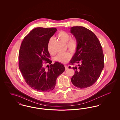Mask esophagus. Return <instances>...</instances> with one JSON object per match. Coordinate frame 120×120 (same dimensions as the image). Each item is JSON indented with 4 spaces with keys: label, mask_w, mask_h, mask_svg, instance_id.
<instances>
[{
    "label": "esophagus",
    "mask_w": 120,
    "mask_h": 120,
    "mask_svg": "<svg viewBox=\"0 0 120 120\" xmlns=\"http://www.w3.org/2000/svg\"><path fill=\"white\" fill-rule=\"evenodd\" d=\"M65 69L66 70H68V66H65Z\"/></svg>",
    "instance_id": "1"
}]
</instances>
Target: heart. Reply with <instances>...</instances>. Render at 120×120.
Wrapping results in <instances>:
<instances>
[{"mask_svg":"<svg viewBox=\"0 0 120 120\" xmlns=\"http://www.w3.org/2000/svg\"><path fill=\"white\" fill-rule=\"evenodd\" d=\"M58 37L63 42L67 43V45L69 49L72 52H75L77 49V42L76 40L74 39H70L71 35L66 31L61 30L57 34ZM52 41V39H51L48 45V49L50 51L49 48V45ZM71 57V54L68 52H66L63 53H61L58 54L56 56L54 57V60L58 63H67Z\"/></svg>","mask_w":120,"mask_h":120,"instance_id":"1","label":"heart"}]
</instances>
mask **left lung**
<instances>
[{"instance_id":"1","label":"left lung","mask_w":120,"mask_h":120,"mask_svg":"<svg viewBox=\"0 0 120 120\" xmlns=\"http://www.w3.org/2000/svg\"><path fill=\"white\" fill-rule=\"evenodd\" d=\"M70 31L75 38L78 47L70 63L73 65L79 64L72 68L75 74L71 81L77 88H86L95 83L104 68L102 47L95 34L88 29L73 26Z\"/></svg>"}]
</instances>
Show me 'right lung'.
I'll use <instances>...</instances> for the list:
<instances>
[{
  "label": "right lung",
  "mask_w": 120,
  "mask_h": 120,
  "mask_svg": "<svg viewBox=\"0 0 120 120\" xmlns=\"http://www.w3.org/2000/svg\"><path fill=\"white\" fill-rule=\"evenodd\" d=\"M57 30L55 28L34 29L24 37L20 47L18 57L20 70L27 84L38 91L52 90L58 76L65 70L61 63L56 62L52 64L49 59L48 44ZM44 61L50 64L47 69L44 67Z\"/></svg>",
  "instance_id": "1"
}]
</instances>
